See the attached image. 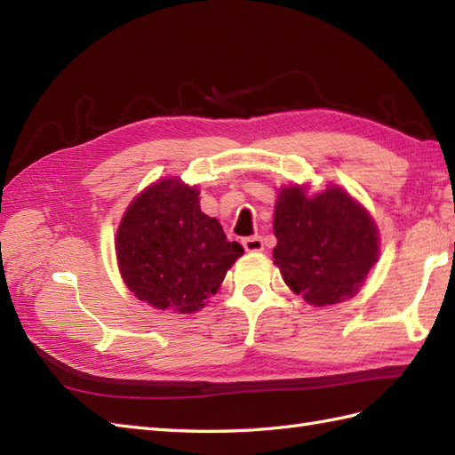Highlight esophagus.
Returning <instances> with one entry per match:
<instances>
[{
	"instance_id": "obj_1",
	"label": "esophagus",
	"mask_w": 455,
	"mask_h": 455,
	"mask_svg": "<svg viewBox=\"0 0 455 455\" xmlns=\"http://www.w3.org/2000/svg\"><path fill=\"white\" fill-rule=\"evenodd\" d=\"M243 246L246 252H259V250H264V240L259 236H248L243 240Z\"/></svg>"
}]
</instances>
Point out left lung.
Returning a JSON list of instances; mask_svg holds the SVG:
<instances>
[{
	"label": "left lung",
	"mask_w": 455,
	"mask_h": 455,
	"mask_svg": "<svg viewBox=\"0 0 455 455\" xmlns=\"http://www.w3.org/2000/svg\"><path fill=\"white\" fill-rule=\"evenodd\" d=\"M274 264L308 305L352 297L379 256L371 217L340 188L308 199L301 188L282 189L275 203Z\"/></svg>",
	"instance_id": "8db88e82"
}]
</instances>
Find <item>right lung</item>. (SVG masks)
<instances>
[{
	"mask_svg": "<svg viewBox=\"0 0 455 455\" xmlns=\"http://www.w3.org/2000/svg\"><path fill=\"white\" fill-rule=\"evenodd\" d=\"M244 248L199 207V191L162 180L131 203L117 230L124 283L156 308L196 313Z\"/></svg>",
	"mask_w": 455,
	"mask_h": 455,
	"instance_id": "add662e5",
	"label": "right lung"
}]
</instances>
